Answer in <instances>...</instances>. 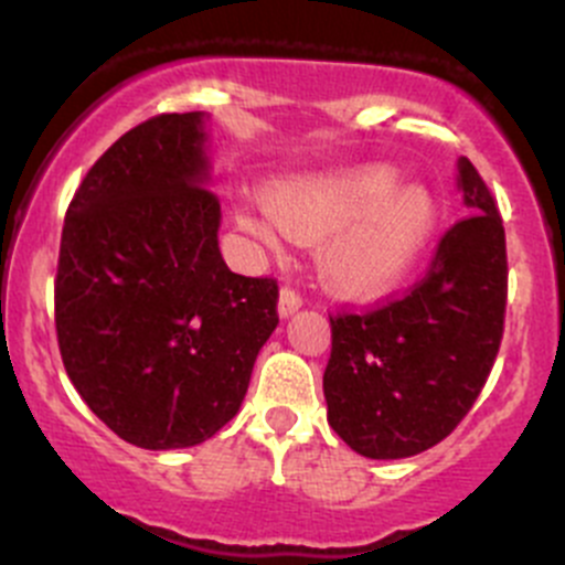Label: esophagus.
Returning a JSON list of instances; mask_svg holds the SVG:
<instances>
[{"label": "esophagus", "mask_w": 565, "mask_h": 565, "mask_svg": "<svg viewBox=\"0 0 565 565\" xmlns=\"http://www.w3.org/2000/svg\"><path fill=\"white\" fill-rule=\"evenodd\" d=\"M303 306V300H300L298 292H292V289H281V295H278V317H292L295 311Z\"/></svg>", "instance_id": "esophagus-1"}]
</instances>
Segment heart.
<instances>
[{"label":"heart","instance_id":"b5f03b06","mask_svg":"<svg viewBox=\"0 0 565 565\" xmlns=\"http://www.w3.org/2000/svg\"><path fill=\"white\" fill-rule=\"evenodd\" d=\"M393 167L341 169L295 177L267 193V210L237 224L278 254L284 235L319 246L324 289L347 300H374L396 289L435 237L440 207L424 185L398 188Z\"/></svg>","mask_w":565,"mask_h":565}]
</instances>
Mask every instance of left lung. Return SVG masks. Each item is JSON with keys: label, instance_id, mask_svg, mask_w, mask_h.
<instances>
[{"label": "left lung", "instance_id": "obj_1", "mask_svg": "<svg viewBox=\"0 0 565 565\" xmlns=\"http://www.w3.org/2000/svg\"><path fill=\"white\" fill-rule=\"evenodd\" d=\"M457 169L470 215L446 232L424 281L383 309L330 317L328 424L366 459H407L446 440L498 358L509 292L503 221L476 167L459 158Z\"/></svg>", "mask_w": 565, "mask_h": 565}]
</instances>
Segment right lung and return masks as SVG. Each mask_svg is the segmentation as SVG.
<instances>
[{
    "instance_id": "obj_1",
    "label": "right lung",
    "mask_w": 565,
    "mask_h": 565,
    "mask_svg": "<svg viewBox=\"0 0 565 565\" xmlns=\"http://www.w3.org/2000/svg\"><path fill=\"white\" fill-rule=\"evenodd\" d=\"M207 114L119 136L62 226L56 339L78 396L130 446L210 440L246 398L276 330L278 287L226 267L210 191Z\"/></svg>"
}]
</instances>
